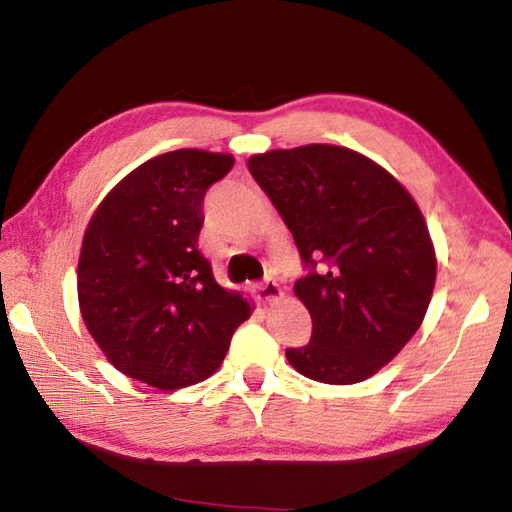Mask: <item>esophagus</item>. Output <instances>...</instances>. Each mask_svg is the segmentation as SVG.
Here are the masks:
<instances>
[{"mask_svg": "<svg viewBox=\"0 0 512 512\" xmlns=\"http://www.w3.org/2000/svg\"><path fill=\"white\" fill-rule=\"evenodd\" d=\"M255 291H257L259 302H273V300L280 298V287H277V282L271 280V277H268L266 282L257 284Z\"/></svg>", "mask_w": 512, "mask_h": 512, "instance_id": "34e87169", "label": "esophagus"}]
</instances>
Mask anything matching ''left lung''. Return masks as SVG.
Instances as JSON below:
<instances>
[{
  "mask_svg": "<svg viewBox=\"0 0 512 512\" xmlns=\"http://www.w3.org/2000/svg\"><path fill=\"white\" fill-rule=\"evenodd\" d=\"M296 241L307 275L293 284L311 339L287 348L300 375L357 384L418 332L436 284V253L411 194L366 155L332 144L248 160Z\"/></svg>",
  "mask_w": 512,
  "mask_h": 512,
  "instance_id": "1",
  "label": "left lung"
}]
</instances>
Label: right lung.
<instances>
[{
  "mask_svg": "<svg viewBox=\"0 0 512 512\" xmlns=\"http://www.w3.org/2000/svg\"><path fill=\"white\" fill-rule=\"evenodd\" d=\"M232 164L228 153L198 149L158 155L103 198L85 230V325L112 366L160 391L210 377L250 316L198 250L203 198Z\"/></svg>",
  "mask_w": 512,
  "mask_h": 512,
  "instance_id": "obj_1",
  "label": "right lung"
}]
</instances>
